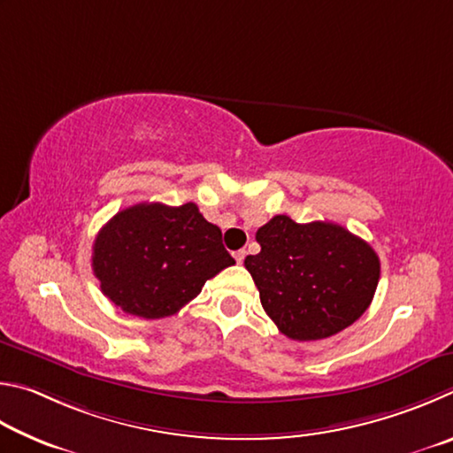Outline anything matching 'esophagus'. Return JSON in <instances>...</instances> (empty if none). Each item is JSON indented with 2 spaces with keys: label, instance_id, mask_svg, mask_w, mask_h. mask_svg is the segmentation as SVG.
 <instances>
[{
  "label": "esophagus",
  "instance_id": "obj_1",
  "mask_svg": "<svg viewBox=\"0 0 453 453\" xmlns=\"http://www.w3.org/2000/svg\"><path fill=\"white\" fill-rule=\"evenodd\" d=\"M244 257H247V252H244V250H236V252H234V260H236V263H239V265H242Z\"/></svg>",
  "mask_w": 453,
  "mask_h": 453
}]
</instances>
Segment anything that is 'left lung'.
Masks as SVG:
<instances>
[{"label":"left lung","mask_w":453,"mask_h":453,"mask_svg":"<svg viewBox=\"0 0 453 453\" xmlns=\"http://www.w3.org/2000/svg\"><path fill=\"white\" fill-rule=\"evenodd\" d=\"M258 255L244 258L260 304L284 336L311 342L338 334L366 312L380 258L366 241L334 222H295L276 214L257 231Z\"/></svg>","instance_id":"obj_1"}]
</instances>
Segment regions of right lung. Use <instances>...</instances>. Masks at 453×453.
Wrapping results in <instances>:
<instances>
[{"instance_id": "add662e5", "label": "right lung", "mask_w": 453, "mask_h": 453, "mask_svg": "<svg viewBox=\"0 0 453 453\" xmlns=\"http://www.w3.org/2000/svg\"><path fill=\"white\" fill-rule=\"evenodd\" d=\"M234 258L195 203H139L119 211L93 242L101 290L123 312L157 320L177 314Z\"/></svg>"}]
</instances>
